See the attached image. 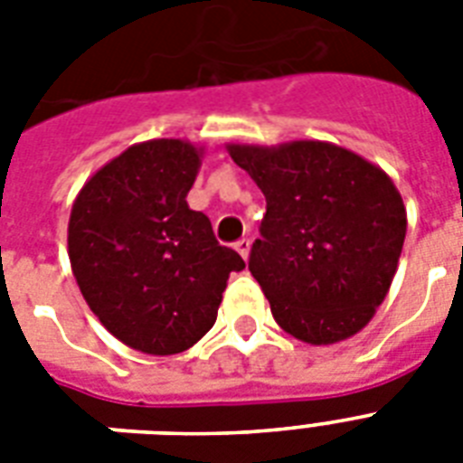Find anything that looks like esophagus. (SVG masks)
Returning <instances> with one entry per match:
<instances>
[{"label": "esophagus", "mask_w": 463, "mask_h": 463, "mask_svg": "<svg viewBox=\"0 0 463 463\" xmlns=\"http://www.w3.org/2000/svg\"><path fill=\"white\" fill-rule=\"evenodd\" d=\"M250 247H252V240L250 238H242L235 242V250H238L242 260H247V257H250Z\"/></svg>", "instance_id": "34e87169"}]
</instances>
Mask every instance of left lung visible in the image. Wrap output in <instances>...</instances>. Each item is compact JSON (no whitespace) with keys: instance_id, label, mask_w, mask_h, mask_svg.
<instances>
[{"instance_id":"obj_1","label":"left lung","mask_w":463,"mask_h":463,"mask_svg":"<svg viewBox=\"0 0 463 463\" xmlns=\"http://www.w3.org/2000/svg\"><path fill=\"white\" fill-rule=\"evenodd\" d=\"M267 196L250 271L283 331L312 345L358 334L394 281L406 206L382 167L329 141L228 144Z\"/></svg>"}]
</instances>
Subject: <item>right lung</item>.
Instances as JSON below:
<instances>
[{"instance_id": "obj_1", "label": "right lung", "mask_w": 463, "mask_h": 463, "mask_svg": "<svg viewBox=\"0 0 463 463\" xmlns=\"http://www.w3.org/2000/svg\"><path fill=\"white\" fill-rule=\"evenodd\" d=\"M202 158L184 139L134 144L90 175L69 216L83 300L112 336L148 355L192 348L216 322L231 271L245 269L189 209Z\"/></svg>"}]
</instances>
